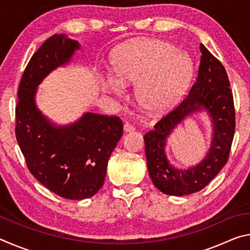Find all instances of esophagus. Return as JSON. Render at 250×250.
<instances>
[{"mask_svg":"<svg viewBox=\"0 0 250 250\" xmlns=\"http://www.w3.org/2000/svg\"><path fill=\"white\" fill-rule=\"evenodd\" d=\"M124 130L125 131V132H131V131L134 130V126L131 125V124H129V122H125Z\"/></svg>","mask_w":250,"mask_h":250,"instance_id":"esophagus-1","label":"esophagus"}]
</instances>
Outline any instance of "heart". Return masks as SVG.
Listing matches in <instances>:
<instances>
[{"mask_svg":"<svg viewBox=\"0 0 250 250\" xmlns=\"http://www.w3.org/2000/svg\"><path fill=\"white\" fill-rule=\"evenodd\" d=\"M112 68L115 76H101V88L122 97L126 84L135 83L139 104L152 112L174 104L188 86L193 73L188 55L159 40H139L122 46L113 56Z\"/></svg>","mask_w":250,"mask_h":250,"instance_id":"heart-1","label":"heart"}]
</instances>
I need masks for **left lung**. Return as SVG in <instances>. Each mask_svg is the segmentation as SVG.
Listing matches in <instances>:
<instances>
[{"instance_id":"left-lung-1","label":"left lung","mask_w":250,"mask_h":250,"mask_svg":"<svg viewBox=\"0 0 250 250\" xmlns=\"http://www.w3.org/2000/svg\"><path fill=\"white\" fill-rule=\"evenodd\" d=\"M198 75L188 95L145 134L147 170L156 188L167 195L182 196L201 191L227 163L235 133V108L225 68L204 45ZM206 109L213 124V140L206 159L197 166L181 170L165 155L166 139L188 115Z\"/></svg>"}]
</instances>
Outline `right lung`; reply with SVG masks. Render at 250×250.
Wrapping results in <instances>:
<instances>
[{
  "label": "right lung",
  "mask_w": 250,
  "mask_h": 250,
  "mask_svg": "<svg viewBox=\"0 0 250 250\" xmlns=\"http://www.w3.org/2000/svg\"><path fill=\"white\" fill-rule=\"evenodd\" d=\"M77 49L78 42L64 34L46 40L24 70L15 108L16 140L29 172L68 200L91 197L103 188L110 154L124 133L117 116L87 112L74 124L56 125L37 109V86Z\"/></svg>",
  "instance_id": "obj_1"
}]
</instances>
